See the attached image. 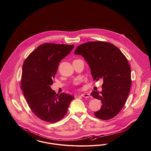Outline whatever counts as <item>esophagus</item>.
I'll use <instances>...</instances> for the list:
<instances>
[{
	"label": "esophagus",
	"mask_w": 151,
	"mask_h": 151,
	"mask_svg": "<svg viewBox=\"0 0 151 151\" xmlns=\"http://www.w3.org/2000/svg\"><path fill=\"white\" fill-rule=\"evenodd\" d=\"M81 96L83 97H85V98H89L91 97V95L90 94L88 93H84L81 94Z\"/></svg>",
	"instance_id": "1"
}]
</instances>
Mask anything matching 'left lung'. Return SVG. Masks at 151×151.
<instances>
[{"instance_id": "left-lung-1", "label": "left lung", "mask_w": 151, "mask_h": 151, "mask_svg": "<svg viewBox=\"0 0 151 151\" xmlns=\"http://www.w3.org/2000/svg\"><path fill=\"white\" fill-rule=\"evenodd\" d=\"M75 54L84 58L94 81L101 79L104 81L101 92L91 93L102 104L94 115L102 120L114 118L124 106L131 85V69L127 58L115 45L103 41L81 44L76 49Z\"/></svg>"}]
</instances>
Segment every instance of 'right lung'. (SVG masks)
<instances>
[{
    "mask_svg": "<svg viewBox=\"0 0 151 151\" xmlns=\"http://www.w3.org/2000/svg\"><path fill=\"white\" fill-rule=\"evenodd\" d=\"M74 45L44 43L33 51L22 65L21 88L32 112L45 122L55 123L67 112L72 95L56 94L50 86L60 60Z\"/></svg>",
    "mask_w": 151,
    "mask_h": 151,
    "instance_id": "right-lung-1",
    "label": "right lung"
}]
</instances>
